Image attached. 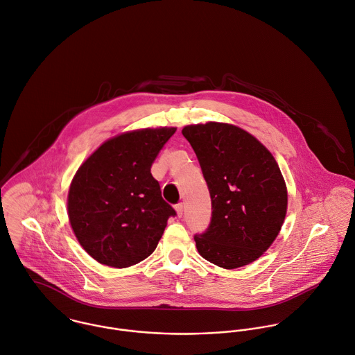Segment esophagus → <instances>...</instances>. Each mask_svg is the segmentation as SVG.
Masks as SVG:
<instances>
[{
    "instance_id": "1",
    "label": "esophagus",
    "mask_w": 355,
    "mask_h": 355,
    "mask_svg": "<svg viewBox=\"0 0 355 355\" xmlns=\"http://www.w3.org/2000/svg\"><path fill=\"white\" fill-rule=\"evenodd\" d=\"M175 210H177L178 216H182V214H184V205H182V203H178V205H175Z\"/></svg>"
}]
</instances>
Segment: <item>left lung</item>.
<instances>
[{"label":"left lung","instance_id":"1","mask_svg":"<svg viewBox=\"0 0 355 355\" xmlns=\"http://www.w3.org/2000/svg\"><path fill=\"white\" fill-rule=\"evenodd\" d=\"M211 198V220L195 234L199 254L223 269L258 259L277 237L286 187L273 155L245 130L209 122L182 129Z\"/></svg>","mask_w":355,"mask_h":355}]
</instances>
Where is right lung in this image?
<instances>
[{
    "mask_svg": "<svg viewBox=\"0 0 355 355\" xmlns=\"http://www.w3.org/2000/svg\"><path fill=\"white\" fill-rule=\"evenodd\" d=\"M175 128L144 129L104 142L76 171L69 218L83 250L97 262L128 268L156 248L175 210L164 202L150 167Z\"/></svg>",
    "mask_w": 355,
    "mask_h": 355,
    "instance_id": "right-lung-1",
    "label": "right lung"
}]
</instances>
